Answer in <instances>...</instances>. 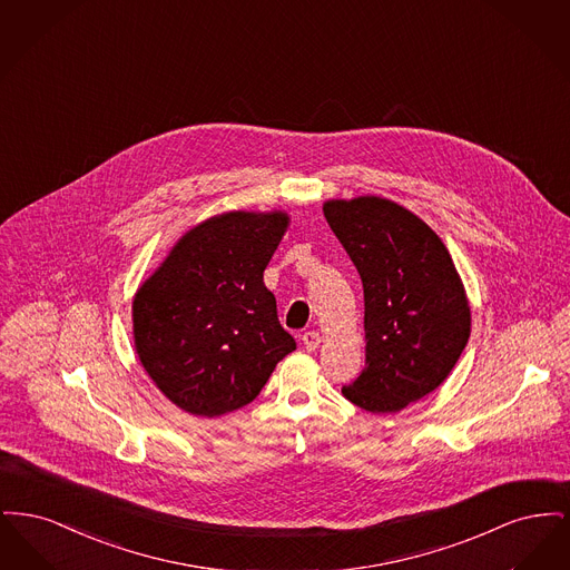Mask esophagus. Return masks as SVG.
<instances>
[{"instance_id":"34e87169","label":"esophagus","mask_w":570,"mask_h":570,"mask_svg":"<svg viewBox=\"0 0 570 570\" xmlns=\"http://www.w3.org/2000/svg\"><path fill=\"white\" fill-rule=\"evenodd\" d=\"M301 340H303V346H305L307 351H316L318 344H321V335H318L316 331H305V333L301 335Z\"/></svg>"}]
</instances>
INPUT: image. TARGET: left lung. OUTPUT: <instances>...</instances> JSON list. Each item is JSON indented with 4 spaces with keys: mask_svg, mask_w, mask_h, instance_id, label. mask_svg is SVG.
<instances>
[{
    "mask_svg": "<svg viewBox=\"0 0 570 570\" xmlns=\"http://www.w3.org/2000/svg\"><path fill=\"white\" fill-rule=\"evenodd\" d=\"M323 212L365 298V370L342 393L367 412H397L438 389L468 344L460 275L434 230L386 198L328 200Z\"/></svg>",
    "mask_w": 570,
    "mask_h": 570,
    "instance_id": "left-lung-1",
    "label": "left lung"
}]
</instances>
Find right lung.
<instances>
[{
    "label": "right lung",
    "instance_id": "add662e5",
    "mask_svg": "<svg viewBox=\"0 0 570 570\" xmlns=\"http://www.w3.org/2000/svg\"><path fill=\"white\" fill-rule=\"evenodd\" d=\"M286 226L279 212L212 217L138 288L136 353L181 410L219 416L249 404L297 348L263 282Z\"/></svg>",
    "mask_w": 570,
    "mask_h": 570
}]
</instances>
